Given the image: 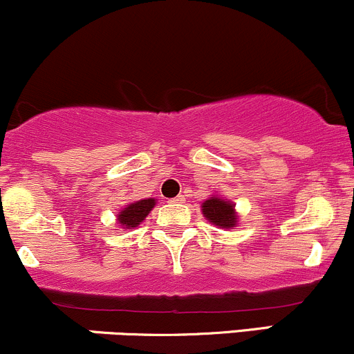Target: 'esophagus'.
<instances>
[{"mask_svg": "<svg viewBox=\"0 0 354 354\" xmlns=\"http://www.w3.org/2000/svg\"><path fill=\"white\" fill-rule=\"evenodd\" d=\"M184 199H185L184 196H177V197H174V199H170V203H172V204H182V203H184Z\"/></svg>", "mask_w": 354, "mask_h": 354, "instance_id": "esophagus-1", "label": "esophagus"}]
</instances>
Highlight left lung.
Here are the masks:
<instances>
[{"label": "left lung", "instance_id": "left-lung-1", "mask_svg": "<svg viewBox=\"0 0 354 354\" xmlns=\"http://www.w3.org/2000/svg\"><path fill=\"white\" fill-rule=\"evenodd\" d=\"M234 206L236 204H233L231 201L212 196L203 203V214L209 223L230 230L238 224V214L234 211Z\"/></svg>", "mask_w": 354, "mask_h": 354}]
</instances>
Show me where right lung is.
I'll return each mask as SVG.
<instances>
[{
	"label": "right lung",
	"instance_id": "1",
	"mask_svg": "<svg viewBox=\"0 0 354 354\" xmlns=\"http://www.w3.org/2000/svg\"><path fill=\"white\" fill-rule=\"evenodd\" d=\"M155 204H157V201H155L153 197L128 204V206L123 207V211L118 214V224H120L121 227H127V230H133V227L138 226V224L147 218L148 212L153 209Z\"/></svg>",
	"mask_w": 354,
	"mask_h": 354
}]
</instances>
